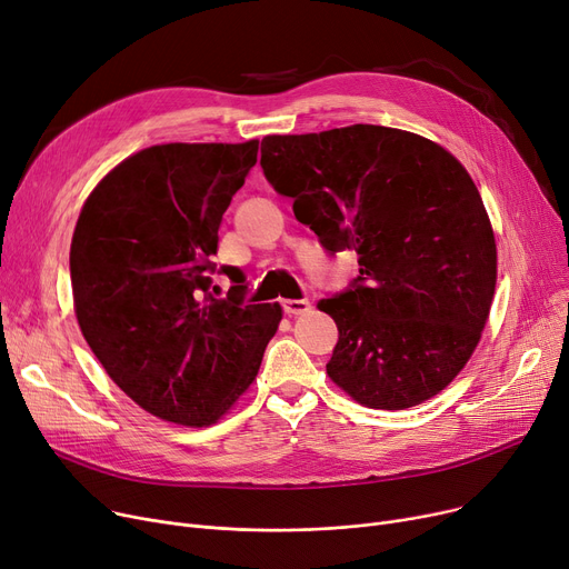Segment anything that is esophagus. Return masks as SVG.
<instances>
[{
  "label": "esophagus",
  "instance_id": "1",
  "mask_svg": "<svg viewBox=\"0 0 569 569\" xmlns=\"http://www.w3.org/2000/svg\"><path fill=\"white\" fill-rule=\"evenodd\" d=\"M283 311L288 316H305L311 311V302L309 300H286Z\"/></svg>",
  "mask_w": 569,
  "mask_h": 569
}]
</instances>
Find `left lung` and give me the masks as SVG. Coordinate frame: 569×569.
<instances>
[{"label": "left lung", "mask_w": 569, "mask_h": 569, "mask_svg": "<svg viewBox=\"0 0 569 569\" xmlns=\"http://www.w3.org/2000/svg\"><path fill=\"white\" fill-rule=\"evenodd\" d=\"M260 152L297 221L327 251L360 256L352 288L318 302L339 327L327 376L376 410L436 397L480 343L496 292V237L468 170L376 124L264 136Z\"/></svg>", "instance_id": "8db88e82"}]
</instances>
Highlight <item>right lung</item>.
<instances>
[{"instance_id": "1", "label": "right lung", "mask_w": 569, "mask_h": 569, "mask_svg": "<svg viewBox=\"0 0 569 569\" xmlns=\"http://www.w3.org/2000/svg\"><path fill=\"white\" fill-rule=\"evenodd\" d=\"M256 161L258 140L154 144L117 163L80 209V332L119 390L159 420L217 425L279 330L281 305H244L237 267H223L237 286L221 300L209 279L223 212Z\"/></svg>"}]
</instances>
